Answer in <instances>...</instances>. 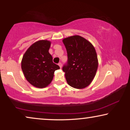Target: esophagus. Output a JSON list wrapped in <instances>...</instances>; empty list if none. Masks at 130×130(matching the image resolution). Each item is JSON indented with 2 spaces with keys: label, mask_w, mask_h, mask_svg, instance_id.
Masks as SVG:
<instances>
[{
  "label": "esophagus",
  "mask_w": 130,
  "mask_h": 130,
  "mask_svg": "<svg viewBox=\"0 0 130 130\" xmlns=\"http://www.w3.org/2000/svg\"><path fill=\"white\" fill-rule=\"evenodd\" d=\"M58 66H60V69H61V67H62V64H61V63H58Z\"/></svg>",
  "instance_id": "1"
}]
</instances>
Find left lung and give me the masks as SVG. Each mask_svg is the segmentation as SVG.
Here are the masks:
<instances>
[{"mask_svg":"<svg viewBox=\"0 0 130 130\" xmlns=\"http://www.w3.org/2000/svg\"><path fill=\"white\" fill-rule=\"evenodd\" d=\"M68 61L63 67L67 82L76 89H84L93 80L98 67V60L93 45L80 35L64 38Z\"/></svg>","mask_w":130,"mask_h":130,"instance_id":"8db88e82","label":"left lung"}]
</instances>
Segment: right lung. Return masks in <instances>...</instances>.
Returning a JSON list of instances; mask_svg holds the SVG:
<instances>
[{"label":"right lung","mask_w":130,"mask_h":130,"mask_svg":"<svg viewBox=\"0 0 130 130\" xmlns=\"http://www.w3.org/2000/svg\"><path fill=\"white\" fill-rule=\"evenodd\" d=\"M51 41L39 40L32 44L23 56L21 68L27 81L32 86L44 88L53 80L54 72L60 69L53 62L48 50Z\"/></svg>","instance_id":"right-lung-1"}]
</instances>
